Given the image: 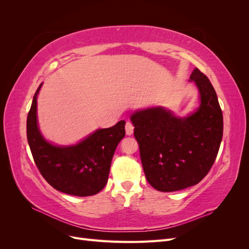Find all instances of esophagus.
Wrapping results in <instances>:
<instances>
[{
	"label": "esophagus",
	"instance_id": "34e87169",
	"mask_svg": "<svg viewBox=\"0 0 249 249\" xmlns=\"http://www.w3.org/2000/svg\"><path fill=\"white\" fill-rule=\"evenodd\" d=\"M134 132V125L130 123V122H126L125 124V133L127 136H131Z\"/></svg>",
	"mask_w": 249,
	"mask_h": 249
}]
</instances>
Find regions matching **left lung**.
<instances>
[{"label": "left lung", "instance_id": "1", "mask_svg": "<svg viewBox=\"0 0 249 249\" xmlns=\"http://www.w3.org/2000/svg\"><path fill=\"white\" fill-rule=\"evenodd\" d=\"M199 93V106L178 117L158 106L136 110L135 126L143 170L156 190L172 192L198 184L207 176L220 147L223 117L215 89L198 69L190 76Z\"/></svg>", "mask_w": 249, "mask_h": 249}]
</instances>
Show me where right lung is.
I'll list each match as a JSON object with an SVG mask.
<instances>
[{"mask_svg": "<svg viewBox=\"0 0 249 249\" xmlns=\"http://www.w3.org/2000/svg\"><path fill=\"white\" fill-rule=\"evenodd\" d=\"M27 118V138L37 168L56 190L74 196H90L106 186L113 155L124 135V120L97 129L72 145H56L42 136L37 120V96Z\"/></svg>", "mask_w": 249, "mask_h": 249, "instance_id": "1", "label": "right lung"}]
</instances>
